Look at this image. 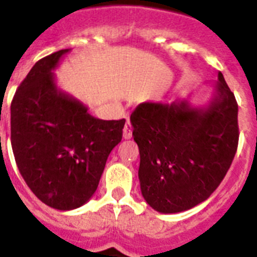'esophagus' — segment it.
<instances>
[{"mask_svg":"<svg viewBox=\"0 0 257 257\" xmlns=\"http://www.w3.org/2000/svg\"><path fill=\"white\" fill-rule=\"evenodd\" d=\"M123 138L124 139H131L133 138V126L130 124V122H127L123 127Z\"/></svg>","mask_w":257,"mask_h":257,"instance_id":"obj_1","label":"esophagus"}]
</instances>
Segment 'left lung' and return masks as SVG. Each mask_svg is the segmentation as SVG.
Wrapping results in <instances>:
<instances>
[{
  "mask_svg": "<svg viewBox=\"0 0 257 257\" xmlns=\"http://www.w3.org/2000/svg\"><path fill=\"white\" fill-rule=\"evenodd\" d=\"M207 105L145 101L131 113L139 147L140 189L153 210L187 211L215 192L238 147V105L224 76Z\"/></svg>",
  "mask_w": 257,
  "mask_h": 257,
  "instance_id": "1",
  "label": "left lung"
}]
</instances>
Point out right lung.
I'll return each instance as SVG.
<instances>
[{
    "mask_svg": "<svg viewBox=\"0 0 257 257\" xmlns=\"http://www.w3.org/2000/svg\"><path fill=\"white\" fill-rule=\"evenodd\" d=\"M69 49L41 59L11 103V147L38 199L60 211L81 207L96 192L124 119L104 121L56 85L54 70Z\"/></svg>",
    "mask_w": 257,
    "mask_h": 257,
    "instance_id": "right-lung-1",
    "label": "right lung"
}]
</instances>
